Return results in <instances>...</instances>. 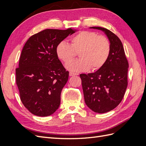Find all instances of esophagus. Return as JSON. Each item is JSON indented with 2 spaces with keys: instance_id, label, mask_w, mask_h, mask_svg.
I'll list each match as a JSON object with an SVG mask.
<instances>
[{
  "instance_id": "obj_1",
  "label": "esophagus",
  "mask_w": 146,
  "mask_h": 146,
  "mask_svg": "<svg viewBox=\"0 0 146 146\" xmlns=\"http://www.w3.org/2000/svg\"><path fill=\"white\" fill-rule=\"evenodd\" d=\"M77 74L76 73H74V72H69V76H77Z\"/></svg>"
}]
</instances>
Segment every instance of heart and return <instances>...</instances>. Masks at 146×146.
<instances>
[{"instance_id":"heart-1","label":"heart","mask_w":146,"mask_h":146,"mask_svg":"<svg viewBox=\"0 0 146 146\" xmlns=\"http://www.w3.org/2000/svg\"><path fill=\"white\" fill-rule=\"evenodd\" d=\"M111 46L107 38L90 31H83L75 35L70 40V45L61 42L56 47L57 56L66 64L72 60L76 52L79 53L81 59L66 66L74 72L100 69L107 62Z\"/></svg>"}]
</instances>
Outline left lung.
Returning <instances> with one entry per match:
<instances>
[{
	"instance_id": "1",
	"label": "left lung",
	"mask_w": 146,
	"mask_h": 146,
	"mask_svg": "<svg viewBox=\"0 0 146 146\" xmlns=\"http://www.w3.org/2000/svg\"><path fill=\"white\" fill-rule=\"evenodd\" d=\"M90 28L103 31L109 39L111 50L103 67L80 77L86 105L96 113H105L115 108L123 98L128 85L129 63L122 43L115 34L103 27Z\"/></svg>"
}]
</instances>
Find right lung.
Returning <instances> with one entry per match:
<instances>
[{
    "label": "right lung",
    "instance_id": "right-lung-1",
    "mask_svg": "<svg viewBox=\"0 0 146 146\" xmlns=\"http://www.w3.org/2000/svg\"><path fill=\"white\" fill-rule=\"evenodd\" d=\"M76 30L46 29L33 35L21 52L16 80L24 107L36 116H48L60 105L69 72L56 54V47Z\"/></svg>",
    "mask_w": 146,
    "mask_h": 146
}]
</instances>
